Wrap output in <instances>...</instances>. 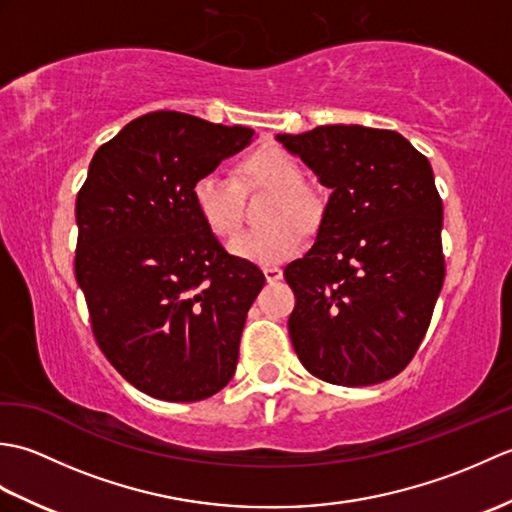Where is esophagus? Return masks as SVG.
Returning a JSON list of instances; mask_svg holds the SVG:
<instances>
[{
  "label": "esophagus",
  "mask_w": 512,
  "mask_h": 512,
  "mask_svg": "<svg viewBox=\"0 0 512 512\" xmlns=\"http://www.w3.org/2000/svg\"><path fill=\"white\" fill-rule=\"evenodd\" d=\"M264 277H266L268 284H277V281L284 277V270L277 268V266H266L264 268Z\"/></svg>",
  "instance_id": "obj_1"
}]
</instances>
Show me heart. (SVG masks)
I'll use <instances>...</instances> for the list:
<instances>
[{
    "instance_id": "obj_1",
    "label": "heart",
    "mask_w": 512,
    "mask_h": 512,
    "mask_svg": "<svg viewBox=\"0 0 512 512\" xmlns=\"http://www.w3.org/2000/svg\"><path fill=\"white\" fill-rule=\"evenodd\" d=\"M237 178L244 187H259L273 191L268 202L264 222H270L259 231L242 233L231 242V253L246 262L259 266H277L295 257L306 242L304 226L319 222V202L303 187V171L299 162L288 151L279 147H264L246 156L237 167ZM193 206L209 231L228 239L239 231L237 187L222 173H204L193 182Z\"/></svg>"
}]
</instances>
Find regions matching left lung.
Returning <instances> with one entry per match:
<instances>
[{
    "label": "left lung",
    "instance_id": "8db88e82",
    "mask_svg": "<svg viewBox=\"0 0 512 512\" xmlns=\"http://www.w3.org/2000/svg\"><path fill=\"white\" fill-rule=\"evenodd\" d=\"M330 189L306 255L284 277L288 332L325 383L376 385L420 347L444 281L442 200L429 160L405 136L363 125L277 134Z\"/></svg>",
    "mask_w": 512,
    "mask_h": 512
}]
</instances>
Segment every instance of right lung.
<instances>
[{
    "label": "right lung",
    "instance_id": "1",
    "mask_svg": "<svg viewBox=\"0 0 512 512\" xmlns=\"http://www.w3.org/2000/svg\"><path fill=\"white\" fill-rule=\"evenodd\" d=\"M255 132L151 112L96 151L76 195L74 275L94 339L136 389L169 402L217 394L235 374L255 264L228 255L193 206V182Z\"/></svg>",
    "mask_w": 512,
    "mask_h": 512
}]
</instances>
